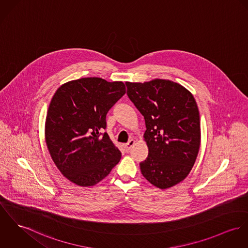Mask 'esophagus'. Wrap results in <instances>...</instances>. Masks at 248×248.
I'll return each mask as SVG.
<instances>
[{"label":"esophagus","mask_w":248,"mask_h":248,"mask_svg":"<svg viewBox=\"0 0 248 248\" xmlns=\"http://www.w3.org/2000/svg\"><path fill=\"white\" fill-rule=\"evenodd\" d=\"M135 141L134 139H131L127 144H125V149L127 150V151H129V150H131V148L135 145Z\"/></svg>","instance_id":"1"}]
</instances>
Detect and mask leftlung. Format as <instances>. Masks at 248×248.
Instances as JSON below:
<instances>
[{
  "label": "left lung",
  "mask_w": 248,
  "mask_h": 248,
  "mask_svg": "<svg viewBox=\"0 0 248 248\" xmlns=\"http://www.w3.org/2000/svg\"><path fill=\"white\" fill-rule=\"evenodd\" d=\"M127 94L144 116L149 148L140 163L143 176L161 189L171 187L190 172L201 143L200 115L192 93L167 79L126 82Z\"/></svg>",
  "instance_id": "1"
}]
</instances>
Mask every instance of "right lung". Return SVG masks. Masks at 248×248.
<instances>
[{"instance_id": "obj_1", "label": "right lung", "mask_w": 248, "mask_h": 248, "mask_svg": "<svg viewBox=\"0 0 248 248\" xmlns=\"http://www.w3.org/2000/svg\"><path fill=\"white\" fill-rule=\"evenodd\" d=\"M126 93L122 81L83 78L62 84L53 95L45 120L50 155L68 180L94 186L119 162L121 153L106 129V114Z\"/></svg>"}]
</instances>
